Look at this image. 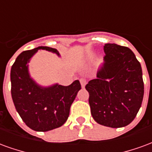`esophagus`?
I'll use <instances>...</instances> for the list:
<instances>
[{
	"instance_id": "1",
	"label": "esophagus",
	"mask_w": 152,
	"mask_h": 152,
	"mask_svg": "<svg viewBox=\"0 0 152 152\" xmlns=\"http://www.w3.org/2000/svg\"><path fill=\"white\" fill-rule=\"evenodd\" d=\"M80 82L81 86L84 88V87L86 86V83H87V80H86V79H85V78H81V79L80 80Z\"/></svg>"
}]
</instances>
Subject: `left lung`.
Masks as SVG:
<instances>
[{
    "label": "left lung",
    "mask_w": 152,
    "mask_h": 152,
    "mask_svg": "<svg viewBox=\"0 0 152 152\" xmlns=\"http://www.w3.org/2000/svg\"><path fill=\"white\" fill-rule=\"evenodd\" d=\"M105 56L96 79L86 86L94 120L121 128L134 121L142 102L144 84L140 63L128 47L105 44Z\"/></svg>",
    "instance_id": "8db88e82"
}]
</instances>
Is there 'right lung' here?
Segmentation results:
<instances>
[{
  "label": "right lung",
  "instance_id": "add662e5",
  "mask_svg": "<svg viewBox=\"0 0 152 152\" xmlns=\"http://www.w3.org/2000/svg\"><path fill=\"white\" fill-rule=\"evenodd\" d=\"M38 50H45L59 56L56 49L47 46L22 52L10 71L11 96L16 111L25 124L35 131L46 132L66 122L71 105L81 86L78 80L68 86L54 84L43 87L36 83L30 76L28 63Z\"/></svg>",
  "mask_w": 152,
  "mask_h": 152
}]
</instances>
